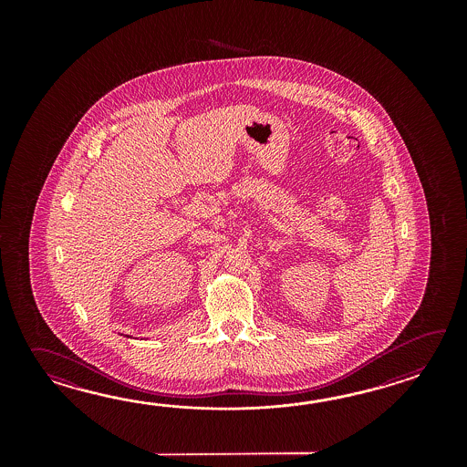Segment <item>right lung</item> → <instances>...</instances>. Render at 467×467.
Returning a JSON list of instances; mask_svg holds the SVG:
<instances>
[{
    "mask_svg": "<svg viewBox=\"0 0 467 467\" xmlns=\"http://www.w3.org/2000/svg\"><path fill=\"white\" fill-rule=\"evenodd\" d=\"M127 337H129V336H127Z\"/></svg>",
    "mask_w": 467,
    "mask_h": 467,
    "instance_id": "right-lung-1",
    "label": "right lung"
}]
</instances>
